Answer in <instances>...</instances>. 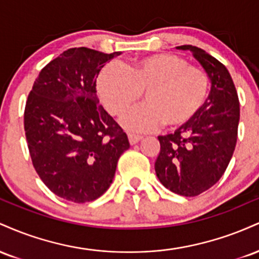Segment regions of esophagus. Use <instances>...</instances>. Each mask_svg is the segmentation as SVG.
Segmentation results:
<instances>
[{
  "label": "esophagus",
  "mask_w": 259,
  "mask_h": 259,
  "mask_svg": "<svg viewBox=\"0 0 259 259\" xmlns=\"http://www.w3.org/2000/svg\"><path fill=\"white\" fill-rule=\"evenodd\" d=\"M127 138H129L130 144H132V145H135V144H138L139 141H141V140L144 139V136H141V135H136V134H129V135H127Z\"/></svg>",
  "instance_id": "esophagus-1"
}]
</instances>
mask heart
<instances>
[{"label":"heart","mask_w":259,"mask_h":259,"mask_svg":"<svg viewBox=\"0 0 259 259\" xmlns=\"http://www.w3.org/2000/svg\"><path fill=\"white\" fill-rule=\"evenodd\" d=\"M207 74L171 53L140 58L126 69L107 64L97 76L101 101L112 115H120L144 92L146 102L133 107L120 118L132 132H148L163 125L175 129L197 114L208 94Z\"/></svg>","instance_id":"1"}]
</instances>
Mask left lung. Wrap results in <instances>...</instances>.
I'll use <instances>...</instances> for the list:
<instances>
[{
	"instance_id": "1",
	"label": "left lung",
	"mask_w": 259,
	"mask_h": 259,
	"mask_svg": "<svg viewBox=\"0 0 259 259\" xmlns=\"http://www.w3.org/2000/svg\"><path fill=\"white\" fill-rule=\"evenodd\" d=\"M177 50L192 53L207 73L210 91L189 123L174 134L158 136L160 151L154 170L163 186L191 197L212 187L224 174L236 146L240 103L224 64L191 45Z\"/></svg>"
}]
</instances>
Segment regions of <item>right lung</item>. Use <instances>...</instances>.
Masks as SVG:
<instances>
[{
  "mask_svg": "<svg viewBox=\"0 0 259 259\" xmlns=\"http://www.w3.org/2000/svg\"><path fill=\"white\" fill-rule=\"evenodd\" d=\"M119 55L67 50L41 70L28 96L24 129L32 164L45 185L67 201L85 203L105 194L130 147L96 95L101 69Z\"/></svg>",
  "mask_w": 259,
  "mask_h": 259,
  "instance_id": "obj_1",
  "label": "right lung"
}]
</instances>
